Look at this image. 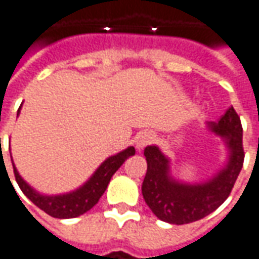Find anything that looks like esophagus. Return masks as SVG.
Wrapping results in <instances>:
<instances>
[{
  "label": "esophagus",
  "mask_w": 259,
  "mask_h": 259,
  "mask_svg": "<svg viewBox=\"0 0 259 259\" xmlns=\"http://www.w3.org/2000/svg\"><path fill=\"white\" fill-rule=\"evenodd\" d=\"M155 136L150 133V132H142L139 133L138 138H136V149L138 150H143L147 145H150L153 142Z\"/></svg>",
  "instance_id": "1"
}]
</instances>
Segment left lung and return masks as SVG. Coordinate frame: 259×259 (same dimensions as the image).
I'll use <instances>...</instances> for the list:
<instances>
[{
    "label": "left lung",
    "mask_w": 259,
    "mask_h": 259,
    "mask_svg": "<svg viewBox=\"0 0 259 259\" xmlns=\"http://www.w3.org/2000/svg\"><path fill=\"white\" fill-rule=\"evenodd\" d=\"M206 129L224 140L227 163L208 181L188 183L172 176L170 159L157 146H147V172L142 193L147 206L167 224L183 225L205 218L227 201L244 163L241 119L231 106L218 123L208 121Z\"/></svg>",
    "instance_id": "obj_1"
}]
</instances>
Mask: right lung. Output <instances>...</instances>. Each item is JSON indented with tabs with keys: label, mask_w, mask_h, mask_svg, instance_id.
Instances as JSON below:
<instances>
[{
	"label": "right lung",
	"mask_w": 259,
	"mask_h": 259,
	"mask_svg": "<svg viewBox=\"0 0 259 259\" xmlns=\"http://www.w3.org/2000/svg\"><path fill=\"white\" fill-rule=\"evenodd\" d=\"M20 110H21V107L18 109L17 116L20 114ZM135 152H136L135 147L129 146L127 149L119 152L117 155L107 157L102 165L96 169V172L90 176V179L84 185L77 188L76 191L60 193V195H44V193L35 191L32 186H30L24 181L13 163L14 175H15V181L24 195L34 205H37L41 210L49 213L50 217L58 219L76 218V217H80L87 210L92 209L99 202L104 191L107 189V185L110 182L113 175L116 174V170L124 163L126 159L135 155ZM11 160H13V157H11Z\"/></svg>",
	"instance_id": "1"
}]
</instances>
